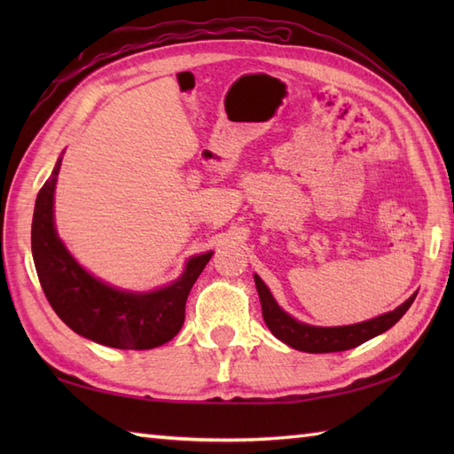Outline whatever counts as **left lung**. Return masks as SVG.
I'll return each mask as SVG.
<instances>
[{"label":"left lung","instance_id":"8db88e82","mask_svg":"<svg viewBox=\"0 0 454 454\" xmlns=\"http://www.w3.org/2000/svg\"><path fill=\"white\" fill-rule=\"evenodd\" d=\"M254 278H255L259 301H262L263 320L269 330H271V333L277 337V340H281L288 347H293V349L306 351V353L347 351V349H353L356 345L372 340V337L390 330V327L408 312V308L411 306L413 301H416V294H418L413 293L406 302L396 308V310L376 316L372 320L351 324V325L320 327V325H310V324L294 320L291 314H286L283 308L277 304L271 291H269L267 285L262 281V277L254 275Z\"/></svg>","mask_w":454,"mask_h":454}]
</instances>
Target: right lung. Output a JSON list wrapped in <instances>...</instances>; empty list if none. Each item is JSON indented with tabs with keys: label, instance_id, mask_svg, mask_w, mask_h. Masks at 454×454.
Segmentation results:
<instances>
[{
	"label": "right lung",
	"instance_id": "obj_1",
	"mask_svg": "<svg viewBox=\"0 0 454 454\" xmlns=\"http://www.w3.org/2000/svg\"><path fill=\"white\" fill-rule=\"evenodd\" d=\"M62 158L38 191L31 247L38 281L58 317L82 337L114 349H153L185 322V302L212 252L192 255L176 281L148 293L103 283L75 262L54 226V189Z\"/></svg>",
	"mask_w": 454,
	"mask_h": 454
}]
</instances>
